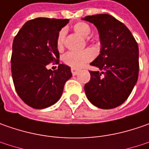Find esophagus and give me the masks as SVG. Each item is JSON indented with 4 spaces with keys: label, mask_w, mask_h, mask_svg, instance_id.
<instances>
[{
    "label": "esophagus",
    "mask_w": 149,
    "mask_h": 149,
    "mask_svg": "<svg viewBox=\"0 0 149 149\" xmlns=\"http://www.w3.org/2000/svg\"><path fill=\"white\" fill-rule=\"evenodd\" d=\"M80 71L79 70H78V69H75V68H71V72L72 74H73V75H76L78 74V73Z\"/></svg>",
    "instance_id": "esophagus-1"
}]
</instances>
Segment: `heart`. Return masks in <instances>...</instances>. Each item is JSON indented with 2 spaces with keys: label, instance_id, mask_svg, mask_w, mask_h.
I'll return each mask as SVG.
<instances>
[{
  "label": "heart",
  "instance_id": "b5f03b06",
  "mask_svg": "<svg viewBox=\"0 0 149 149\" xmlns=\"http://www.w3.org/2000/svg\"><path fill=\"white\" fill-rule=\"evenodd\" d=\"M74 30L77 34L83 37H87L91 32L90 26L84 22H79L74 26ZM65 37V30L60 31L57 37V47L60 49L63 48L64 41ZM94 58V52L89 49H86L82 51H70L65 54L64 62L66 65L73 68H81Z\"/></svg>",
  "mask_w": 149,
  "mask_h": 149
}]
</instances>
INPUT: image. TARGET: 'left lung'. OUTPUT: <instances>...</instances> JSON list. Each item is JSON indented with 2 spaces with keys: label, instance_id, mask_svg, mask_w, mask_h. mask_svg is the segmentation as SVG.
Listing matches in <instances>:
<instances>
[{
  "label": "left lung",
  "instance_id": "left-lung-1",
  "mask_svg": "<svg viewBox=\"0 0 149 149\" xmlns=\"http://www.w3.org/2000/svg\"><path fill=\"white\" fill-rule=\"evenodd\" d=\"M100 34L101 49L90 65L100 70L89 71L84 85L89 102L100 109L121 105L131 94L139 77V46L127 26L108 14L88 15Z\"/></svg>",
  "mask_w": 149,
  "mask_h": 149
}]
</instances>
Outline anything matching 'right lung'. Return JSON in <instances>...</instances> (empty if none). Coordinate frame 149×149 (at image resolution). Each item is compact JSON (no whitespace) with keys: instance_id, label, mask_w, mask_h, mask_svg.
<instances>
[{"instance_id":"add662e5","label":"right lung","mask_w":149,"mask_h":149,"mask_svg":"<svg viewBox=\"0 0 149 149\" xmlns=\"http://www.w3.org/2000/svg\"><path fill=\"white\" fill-rule=\"evenodd\" d=\"M68 19L39 17L28 20L12 45L11 74L20 98L34 109H45L60 100L65 82L72 76L70 67L60 64L57 37ZM49 63L58 65L48 70Z\"/></svg>"}]
</instances>
